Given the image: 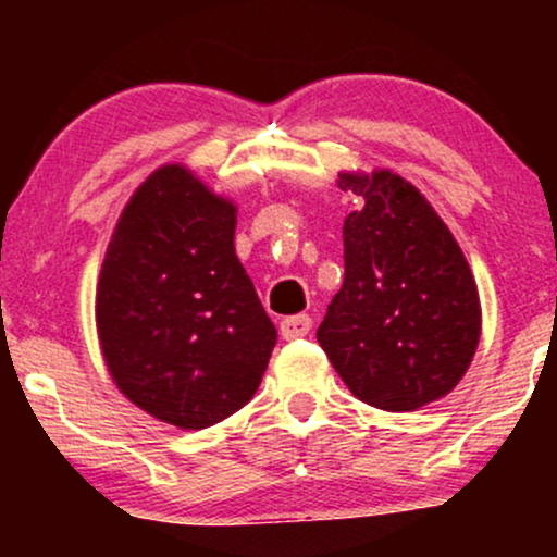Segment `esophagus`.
Returning <instances> with one entry per match:
<instances>
[{
  "instance_id": "esophagus-1",
  "label": "esophagus",
  "mask_w": 557,
  "mask_h": 557,
  "mask_svg": "<svg viewBox=\"0 0 557 557\" xmlns=\"http://www.w3.org/2000/svg\"><path fill=\"white\" fill-rule=\"evenodd\" d=\"M311 330V317L309 314H296V317H287L280 322V335L285 337V341H296V337H304L309 335Z\"/></svg>"
}]
</instances>
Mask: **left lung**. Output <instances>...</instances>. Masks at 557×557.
Instances as JSON below:
<instances>
[{"label": "left lung", "mask_w": 557, "mask_h": 557, "mask_svg": "<svg viewBox=\"0 0 557 557\" xmlns=\"http://www.w3.org/2000/svg\"><path fill=\"white\" fill-rule=\"evenodd\" d=\"M363 207L345 216V280L317 341L356 398L417 411L445 398L471 367L482 304L461 246L393 170L337 172Z\"/></svg>", "instance_id": "8db88e82"}]
</instances>
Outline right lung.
Returning <instances> with one entry per match:
<instances>
[{"label":"right lung","instance_id":"obj_1","mask_svg":"<svg viewBox=\"0 0 557 557\" xmlns=\"http://www.w3.org/2000/svg\"><path fill=\"white\" fill-rule=\"evenodd\" d=\"M238 207L185 164L138 185L96 283L107 372L177 430L233 417L261 385L277 330L235 257Z\"/></svg>","mask_w":557,"mask_h":557}]
</instances>
